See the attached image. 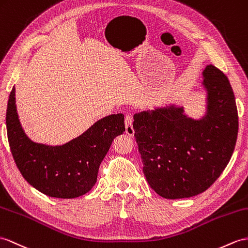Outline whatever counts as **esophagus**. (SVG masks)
Listing matches in <instances>:
<instances>
[{"label": "esophagus", "mask_w": 248, "mask_h": 248, "mask_svg": "<svg viewBox=\"0 0 248 248\" xmlns=\"http://www.w3.org/2000/svg\"><path fill=\"white\" fill-rule=\"evenodd\" d=\"M125 128H126V134L128 136L132 137L135 135V129H134V126H132V117L129 113L125 116Z\"/></svg>", "instance_id": "1"}]
</instances>
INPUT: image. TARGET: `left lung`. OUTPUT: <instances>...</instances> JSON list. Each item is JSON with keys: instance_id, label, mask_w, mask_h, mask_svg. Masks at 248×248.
Here are the masks:
<instances>
[{"instance_id": "1", "label": "left lung", "mask_w": 248, "mask_h": 248, "mask_svg": "<svg viewBox=\"0 0 248 248\" xmlns=\"http://www.w3.org/2000/svg\"><path fill=\"white\" fill-rule=\"evenodd\" d=\"M206 113L199 120L170 105L134 116L135 138L149 186L165 199L197 196L225 170L238 136V110L227 77L207 65L203 70Z\"/></svg>"}]
</instances>
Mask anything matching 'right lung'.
I'll return each mask as SVG.
<instances>
[{
  "mask_svg": "<svg viewBox=\"0 0 248 248\" xmlns=\"http://www.w3.org/2000/svg\"><path fill=\"white\" fill-rule=\"evenodd\" d=\"M6 127L11 154L23 178L42 194L61 199L80 197L93 188L113 139L125 131L124 114L118 113L99 120L60 146L32 142L17 117L15 87L8 99Z\"/></svg>",
  "mask_w": 248,
  "mask_h": 248,
  "instance_id": "obj_1",
  "label": "right lung"
}]
</instances>
